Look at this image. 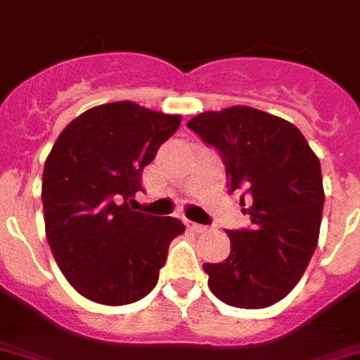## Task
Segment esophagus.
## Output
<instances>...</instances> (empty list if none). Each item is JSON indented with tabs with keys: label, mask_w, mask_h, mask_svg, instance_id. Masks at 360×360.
<instances>
[{
	"label": "esophagus",
	"mask_w": 360,
	"mask_h": 360,
	"mask_svg": "<svg viewBox=\"0 0 360 360\" xmlns=\"http://www.w3.org/2000/svg\"><path fill=\"white\" fill-rule=\"evenodd\" d=\"M186 226L193 231H198V233H202V231L207 230V226H204V224H198V222H193V221H186Z\"/></svg>",
	"instance_id": "obj_1"
}]
</instances>
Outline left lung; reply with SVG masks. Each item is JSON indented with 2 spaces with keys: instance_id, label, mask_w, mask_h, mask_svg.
<instances>
[{
  "instance_id": "1",
  "label": "left lung",
  "mask_w": 360,
  "mask_h": 360,
  "mask_svg": "<svg viewBox=\"0 0 360 360\" xmlns=\"http://www.w3.org/2000/svg\"><path fill=\"white\" fill-rule=\"evenodd\" d=\"M187 127L221 153L230 193L246 189L250 200L243 212L252 226L226 230L231 252L222 263H204L207 285L231 307L274 305L298 283L319 245V156L292 123L250 106L202 112Z\"/></svg>"
}]
</instances>
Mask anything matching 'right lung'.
<instances>
[{
	"mask_svg": "<svg viewBox=\"0 0 360 360\" xmlns=\"http://www.w3.org/2000/svg\"><path fill=\"white\" fill-rule=\"evenodd\" d=\"M180 121L120 101L86 110L56 138L41 178L46 237L62 274L84 298L127 305L158 283L169 245L186 226L134 212L129 198L143 189V167Z\"/></svg>",
	"mask_w": 360,
	"mask_h": 360,
	"instance_id": "1",
	"label": "right lung"
}]
</instances>
